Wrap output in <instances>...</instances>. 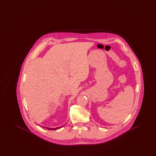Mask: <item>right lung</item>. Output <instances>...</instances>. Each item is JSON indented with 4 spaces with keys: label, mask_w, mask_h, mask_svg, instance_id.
<instances>
[{
    "label": "right lung",
    "mask_w": 156,
    "mask_h": 156,
    "mask_svg": "<svg viewBox=\"0 0 156 156\" xmlns=\"http://www.w3.org/2000/svg\"><path fill=\"white\" fill-rule=\"evenodd\" d=\"M61 127H62V126H61ZM60 127H57V128H49V127H45V129H48V130H57V129H59Z\"/></svg>",
    "instance_id": "1"
}]
</instances>
